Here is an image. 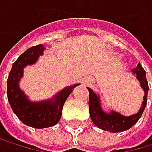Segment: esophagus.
Masks as SVG:
<instances>
[{
	"label": "esophagus",
	"instance_id": "obj_1",
	"mask_svg": "<svg viewBox=\"0 0 152 152\" xmlns=\"http://www.w3.org/2000/svg\"><path fill=\"white\" fill-rule=\"evenodd\" d=\"M90 83H91V80H88V81L86 82V85H89Z\"/></svg>",
	"mask_w": 152,
	"mask_h": 152
}]
</instances>
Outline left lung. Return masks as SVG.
Here are the masks:
<instances>
[{"mask_svg": "<svg viewBox=\"0 0 152 152\" xmlns=\"http://www.w3.org/2000/svg\"><path fill=\"white\" fill-rule=\"evenodd\" d=\"M131 72L136 75L137 80L140 82V86L143 88L145 95L143 97V104L140 107L139 111L130 116H124L121 113L116 111H109L106 112L103 110L101 107V101H100L99 95L96 94L94 91L88 88L89 92V101H88V107H89V115L93 124L98 126L99 129L106 131H110V132H121L126 129H130L134 126L138 120L141 118L145 107L147 106L148 101V84L146 78V71L142 67L141 64H138L137 66Z\"/></svg>", "mask_w": 152, "mask_h": 152, "instance_id": "8db88e82", "label": "left lung"}]
</instances>
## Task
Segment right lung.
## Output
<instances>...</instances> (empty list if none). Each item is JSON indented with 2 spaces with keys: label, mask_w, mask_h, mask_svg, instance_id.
<instances>
[{
  "label": "right lung",
  "mask_w": 152,
  "mask_h": 152,
  "mask_svg": "<svg viewBox=\"0 0 152 152\" xmlns=\"http://www.w3.org/2000/svg\"><path fill=\"white\" fill-rule=\"evenodd\" d=\"M43 45L28 48L13 63L7 79V98L13 112L24 125L35 129H45L55 126L61 119L64 104L79 84L67 86L53 98L41 102H31L20 88L19 83L23 75V67L37 62L43 55Z\"/></svg>",
  "instance_id": "1"
}]
</instances>
